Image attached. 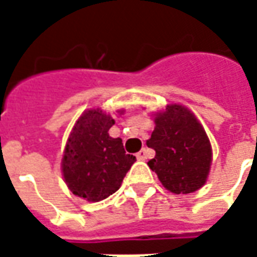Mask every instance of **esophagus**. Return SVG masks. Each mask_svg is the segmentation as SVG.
<instances>
[{
    "instance_id": "34e87169",
    "label": "esophagus",
    "mask_w": 257,
    "mask_h": 257,
    "mask_svg": "<svg viewBox=\"0 0 257 257\" xmlns=\"http://www.w3.org/2000/svg\"><path fill=\"white\" fill-rule=\"evenodd\" d=\"M147 157H149V151L146 150V149H142V150L136 154V158H138L139 161H145V160H147Z\"/></svg>"
}]
</instances>
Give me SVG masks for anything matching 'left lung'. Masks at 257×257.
<instances>
[{
    "mask_svg": "<svg viewBox=\"0 0 257 257\" xmlns=\"http://www.w3.org/2000/svg\"><path fill=\"white\" fill-rule=\"evenodd\" d=\"M147 146L156 150L149 161L162 186L175 194H189L206 182L212 147L204 128L186 107L172 104L156 117Z\"/></svg>",
    "mask_w": 257,
    "mask_h": 257,
    "instance_id": "8db88e82",
    "label": "left lung"
}]
</instances>
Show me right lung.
Returning a JSON list of instances; mask_svg holds the SVG:
<instances>
[{
	"mask_svg": "<svg viewBox=\"0 0 257 257\" xmlns=\"http://www.w3.org/2000/svg\"><path fill=\"white\" fill-rule=\"evenodd\" d=\"M114 119L100 110L85 111L73 128L64 150L62 171L68 189L97 202L115 193L136 161L126 154L122 140L112 139Z\"/></svg>",
	"mask_w": 257,
	"mask_h": 257,
	"instance_id": "add662e5",
	"label": "right lung"
}]
</instances>
